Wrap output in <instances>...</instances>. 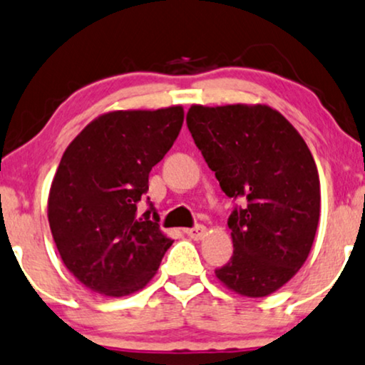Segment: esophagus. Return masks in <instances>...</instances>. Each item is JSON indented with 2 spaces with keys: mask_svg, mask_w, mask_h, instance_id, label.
I'll list each match as a JSON object with an SVG mask.
<instances>
[{
  "mask_svg": "<svg viewBox=\"0 0 365 365\" xmlns=\"http://www.w3.org/2000/svg\"><path fill=\"white\" fill-rule=\"evenodd\" d=\"M186 235L191 237L192 240H201V238H205L206 235V227H203V225H197V227L195 228H186Z\"/></svg>",
  "mask_w": 365,
  "mask_h": 365,
  "instance_id": "obj_1",
  "label": "esophagus"
}]
</instances>
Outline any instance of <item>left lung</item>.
Wrapping results in <instances>:
<instances>
[{
    "mask_svg": "<svg viewBox=\"0 0 365 365\" xmlns=\"http://www.w3.org/2000/svg\"><path fill=\"white\" fill-rule=\"evenodd\" d=\"M187 128L220 187L247 197L228 218L233 255L215 276L247 298L272 294L307 262L320 220V178L307 142L267 105H192Z\"/></svg>",
    "mask_w": 365,
    "mask_h": 365,
    "instance_id": "8db88e82",
    "label": "left lung"
}]
</instances>
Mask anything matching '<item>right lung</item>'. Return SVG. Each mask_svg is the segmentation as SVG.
Instances as JSON below:
<instances>
[{
	"label": "right lung",
	"mask_w": 365,
	"mask_h": 365,
	"mask_svg": "<svg viewBox=\"0 0 365 365\" xmlns=\"http://www.w3.org/2000/svg\"><path fill=\"white\" fill-rule=\"evenodd\" d=\"M184 110H115L81 130L62 155L47 217L62 262L108 298L145 287L173 245L152 208L138 217L148 173L182 127Z\"/></svg>",
	"instance_id": "add662e5"
}]
</instances>
